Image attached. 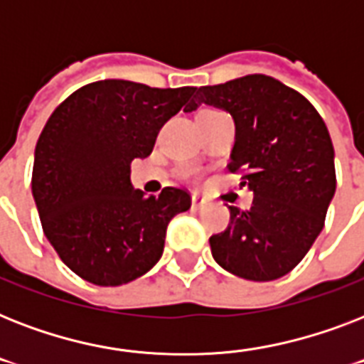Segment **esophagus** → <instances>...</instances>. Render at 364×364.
<instances>
[{
	"label": "esophagus",
	"instance_id": "esophagus-1",
	"mask_svg": "<svg viewBox=\"0 0 364 364\" xmlns=\"http://www.w3.org/2000/svg\"><path fill=\"white\" fill-rule=\"evenodd\" d=\"M191 202H193V208L194 210H200V208H204L205 200L200 196V194H193V198H191Z\"/></svg>",
	"mask_w": 364,
	"mask_h": 364
}]
</instances>
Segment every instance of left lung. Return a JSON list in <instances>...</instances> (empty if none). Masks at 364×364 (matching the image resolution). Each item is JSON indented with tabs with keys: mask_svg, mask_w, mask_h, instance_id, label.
<instances>
[{
	"mask_svg": "<svg viewBox=\"0 0 364 364\" xmlns=\"http://www.w3.org/2000/svg\"><path fill=\"white\" fill-rule=\"evenodd\" d=\"M230 113L236 141L230 171H243L253 205H230V225L210 238L219 266L251 282L285 276L304 259L325 225L336 191L334 147L308 100L268 75L200 87L196 102Z\"/></svg>",
	"mask_w": 364,
	"mask_h": 364,
	"instance_id": "1",
	"label": "left lung"
}]
</instances>
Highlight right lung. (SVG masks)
I'll return each instance as SVG.
<instances>
[{"label": "right lung", "instance_id": "right-lung-1", "mask_svg": "<svg viewBox=\"0 0 364 364\" xmlns=\"http://www.w3.org/2000/svg\"><path fill=\"white\" fill-rule=\"evenodd\" d=\"M196 88H151L105 79L54 109L37 139L31 173L43 232L82 279L117 287L162 257L168 223L191 208L187 191L134 188L132 160L145 159L166 121Z\"/></svg>", "mask_w": 364, "mask_h": 364}]
</instances>
